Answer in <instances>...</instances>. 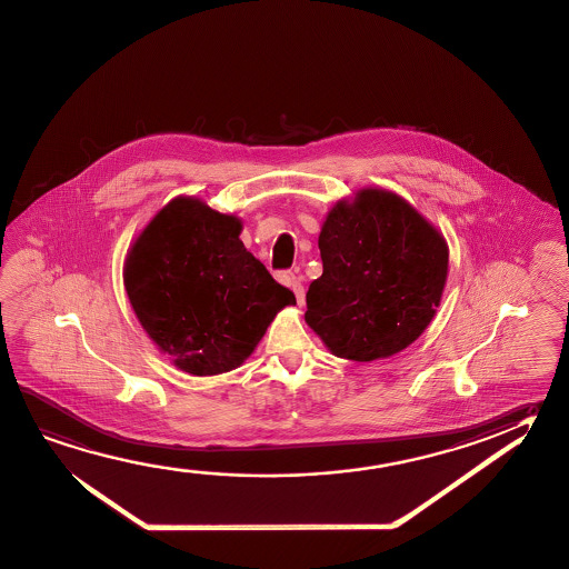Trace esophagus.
Segmentation results:
<instances>
[{
	"mask_svg": "<svg viewBox=\"0 0 569 569\" xmlns=\"http://www.w3.org/2000/svg\"><path fill=\"white\" fill-rule=\"evenodd\" d=\"M284 282H287L290 289H292V292H295L299 307H302V305H305V287H302V282H300V277H297V274H287Z\"/></svg>",
	"mask_w": 569,
	"mask_h": 569,
	"instance_id": "obj_1",
	"label": "esophagus"
}]
</instances>
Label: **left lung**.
Masks as SVG:
<instances>
[{
  "instance_id": "obj_1",
  "label": "left lung",
  "mask_w": 569,
  "mask_h": 569,
  "mask_svg": "<svg viewBox=\"0 0 569 569\" xmlns=\"http://www.w3.org/2000/svg\"><path fill=\"white\" fill-rule=\"evenodd\" d=\"M318 249L322 274L310 282L305 320L335 357H392L432 322L448 242L400 194L368 187L335 202Z\"/></svg>"
}]
</instances>
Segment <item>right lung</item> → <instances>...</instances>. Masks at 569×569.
<instances>
[{"label": "right lung", "mask_w": 569, "mask_h": 569, "mask_svg": "<svg viewBox=\"0 0 569 569\" xmlns=\"http://www.w3.org/2000/svg\"><path fill=\"white\" fill-rule=\"evenodd\" d=\"M237 214L174 197L127 251V297L147 337L179 370L214 376L241 367L297 299L244 249Z\"/></svg>", "instance_id": "1"}]
</instances>
